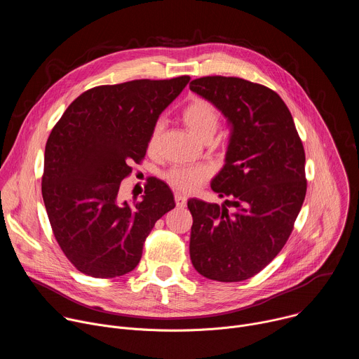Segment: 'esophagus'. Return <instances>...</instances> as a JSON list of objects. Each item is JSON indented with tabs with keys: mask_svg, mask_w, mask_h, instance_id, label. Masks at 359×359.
Instances as JSON below:
<instances>
[{
	"mask_svg": "<svg viewBox=\"0 0 359 359\" xmlns=\"http://www.w3.org/2000/svg\"><path fill=\"white\" fill-rule=\"evenodd\" d=\"M175 201H176V206H177V208L183 209V208L186 206V201H187V198H186L183 194L176 193V194H175Z\"/></svg>",
	"mask_w": 359,
	"mask_h": 359,
	"instance_id": "esophagus-1",
	"label": "esophagus"
}]
</instances>
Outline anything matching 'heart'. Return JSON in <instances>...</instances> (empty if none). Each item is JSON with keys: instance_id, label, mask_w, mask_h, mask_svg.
Here are the masks:
<instances>
[{"instance_id": "1", "label": "heart", "mask_w": 359, "mask_h": 359, "mask_svg": "<svg viewBox=\"0 0 359 359\" xmlns=\"http://www.w3.org/2000/svg\"><path fill=\"white\" fill-rule=\"evenodd\" d=\"M182 119L189 132L201 143L210 142L220 126L219 112L201 97H194L189 102L182 111ZM162 132L163 121H158L147 139V150L150 153L158 149ZM208 176L209 172L203 168H172L166 173V180L173 189L190 193L206 182Z\"/></svg>"}]
</instances>
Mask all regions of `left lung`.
<instances>
[{
	"label": "left lung",
	"instance_id": "left-lung-1",
	"mask_svg": "<svg viewBox=\"0 0 359 359\" xmlns=\"http://www.w3.org/2000/svg\"><path fill=\"white\" fill-rule=\"evenodd\" d=\"M190 89L227 118L226 163L212 180L226 206L190 198V259L203 277L244 281L287 243L306 193L305 153L292 116L273 89L236 76H203Z\"/></svg>",
	"mask_w": 359,
	"mask_h": 359
}]
</instances>
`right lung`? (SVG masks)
Wrapping results in <instances>:
<instances>
[{"instance_id": "right-lung-1", "label": "right lung", "mask_w": 359, "mask_h": 359, "mask_svg": "<svg viewBox=\"0 0 359 359\" xmlns=\"http://www.w3.org/2000/svg\"><path fill=\"white\" fill-rule=\"evenodd\" d=\"M190 76L136 79L81 93L46 140L42 197L54 236L74 267L114 278L140 262L146 237L176 204L170 187L149 177L142 200L118 201L121 182L147 150L159 115Z\"/></svg>"}]
</instances>
